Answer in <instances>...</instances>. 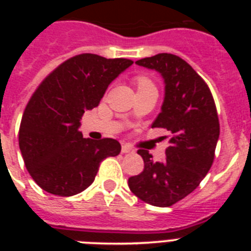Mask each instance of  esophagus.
<instances>
[{
    "mask_svg": "<svg viewBox=\"0 0 251 251\" xmlns=\"http://www.w3.org/2000/svg\"><path fill=\"white\" fill-rule=\"evenodd\" d=\"M134 152H136V150H134L130 145L122 146V153H134Z\"/></svg>",
    "mask_w": 251,
    "mask_h": 251,
    "instance_id": "1",
    "label": "esophagus"
}]
</instances>
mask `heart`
<instances>
[{
    "label": "heart",
    "instance_id": "obj_1",
    "mask_svg": "<svg viewBox=\"0 0 251 251\" xmlns=\"http://www.w3.org/2000/svg\"><path fill=\"white\" fill-rule=\"evenodd\" d=\"M134 81H136V84H137V86H138V88L152 84V81H151L147 76H143V75H141V76H137L136 80H134Z\"/></svg>",
    "mask_w": 251,
    "mask_h": 251
}]
</instances>
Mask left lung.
I'll return each mask as SVG.
<instances>
[{"label":"left lung","instance_id":"1","mask_svg":"<svg viewBox=\"0 0 251 251\" xmlns=\"http://www.w3.org/2000/svg\"><path fill=\"white\" fill-rule=\"evenodd\" d=\"M136 64L165 79V101L152 127L170 130L171 138L163 162L138 150L145 168L129 177L128 186L142 201L168 207L191 194L211 168L220 136L216 105L205 80L177 55L162 52Z\"/></svg>","mask_w":251,"mask_h":251}]
</instances>
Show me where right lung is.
<instances>
[{"label":"right lung","mask_w":251,"mask_h":251,"mask_svg":"<svg viewBox=\"0 0 251 251\" xmlns=\"http://www.w3.org/2000/svg\"><path fill=\"white\" fill-rule=\"evenodd\" d=\"M132 60L75 55L44 79L28 100L19 145L30 176L46 192L73 196L89 187L106 157L118 156L113 138L94 141L79 132L85 110L98 106L106 88Z\"/></svg>","instance_id":"1"}]
</instances>
